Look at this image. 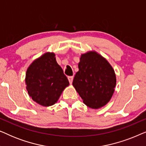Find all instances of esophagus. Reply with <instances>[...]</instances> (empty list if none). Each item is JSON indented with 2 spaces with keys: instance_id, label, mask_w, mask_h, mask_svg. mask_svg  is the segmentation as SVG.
Instances as JSON below:
<instances>
[{
  "instance_id": "34e87169",
  "label": "esophagus",
  "mask_w": 146,
  "mask_h": 146,
  "mask_svg": "<svg viewBox=\"0 0 146 146\" xmlns=\"http://www.w3.org/2000/svg\"><path fill=\"white\" fill-rule=\"evenodd\" d=\"M68 79L70 84L72 83V81H73V76H68Z\"/></svg>"
}]
</instances>
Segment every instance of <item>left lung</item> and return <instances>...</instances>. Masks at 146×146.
I'll list each match as a JSON object with an SVG mask.
<instances>
[{"label":"left lung","mask_w":146,"mask_h":146,"mask_svg":"<svg viewBox=\"0 0 146 146\" xmlns=\"http://www.w3.org/2000/svg\"><path fill=\"white\" fill-rule=\"evenodd\" d=\"M78 68L72 85L83 102L92 109L106 105L116 84L114 70L110 64L96 51H89L81 54Z\"/></svg>","instance_id":"obj_1"}]
</instances>
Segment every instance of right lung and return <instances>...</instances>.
<instances>
[{"label": "right lung", "instance_id": "1", "mask_svg": "<svg viewBox=\"0 0 146 146\" xmlns=\"http://www.w3.org/2000/svg\"><path fill=\"white\" fill-rule=\"evenodd\" d=\"M25 84L29 96L45 107L56 103L69 86L67 77L56 60L55 54L49 52L31 64L26 73Z\"/></svg>", "mask_w": 146, "mask_h": 146}]
</instances>
